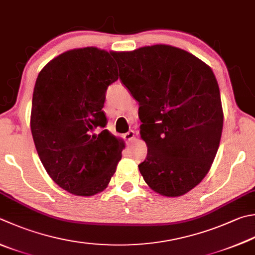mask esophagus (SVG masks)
<instances>
[{"label": "esophagus", "mask_w": 255, "mask_h": 255, "mask_svg": "<svg viewBox=\"0 0 255 255\" xmlns=\"http://www.w3.org/2000/svg\"><path fill=\"white\" fill-rule=\"evenodd\" d=\"M124 138H126L127 142H131L134 138V132L133 131H128V133L124 134Z\"/></svg>", "instance_id": "obj_1"}]
</instances>
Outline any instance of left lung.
<instances>
[{
	"label": "left lung",
	"instance_id": "obj_1",
	"mask_svg": "<svg viewBox=\"0 0 255 255\" xmlns=\"http://www.w3.org/2000/svg\"><path fill=\"white\" fill-rule=\"evenodd\" d=\"M120 80L138 102L147 155L138 170L156 193L174 198L210 171L223 128L220 89L203 61L165 44L114 52Z\"/></svg>",
	"mask_w": 255,
	"mask_h": 255
}]
</instances>
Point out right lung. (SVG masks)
<instances>
[{
	"instance_id": "obj_1",
	"label": "right lung",
	"mask_w": 255,
	"mask_h": 255,
	"mask_svg": "<svg viewBox=\"0 0 255 255\" xmlns=\"http://www.w3.org/2000/svg\"><path fill=\"white\" fill-rule=\"evenodd\" d=\"M114 52L83 47L62 53L41 70L32 99L31 131L47 174L79 196L102 192L117 171L123 140L108 129L103 107L119 79Z\"/></svg>"
}]
</instances>
